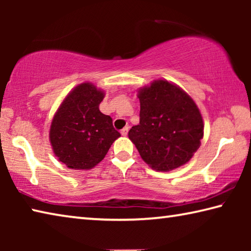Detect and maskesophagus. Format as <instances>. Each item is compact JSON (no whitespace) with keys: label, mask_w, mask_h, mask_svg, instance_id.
Masks as SVG:
<instances>
[{"label":"esophagus","mask_w":251,"mask_h":251,"mask_svg":"<svg viewBox=\"0 0 251 251\" xmlns=\"http://www.w3.org/2000/svg\"><path fill=\"white\" fill-rule=\"evenodd\" d=\"M121 134L123 135V136H126L127 134H128V127H124V128H123L122 130H121Z\"/></svg>","instance_id":"obj_1"}]
</instances>
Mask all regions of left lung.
I'll return each mask as SVG.
<instances>
[{
  "instance_id": "left-lung-1",
  "label": "left lung",
  "mask_w": 251,
  "mask_h": 251,
  "mask_svg": "<svg viewBox=\"0 0 251 251\" xmlns=\"http://www.w3.org/2000/svg\"><path fill=\"white\" fill-rule=\"evenodd\" d=\"M139 124L128 131L139 155L159 172L188 163L201 146L203 122L192 97L166 79L139 88Z\"/></svg>"
}]
</instances>
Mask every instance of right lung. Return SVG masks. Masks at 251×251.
I'll use <instances>...</instances> for the list:
<instances>
[{"label": "right lung", "mask_w": 251, "mask_h": 251, "mask_svg": "<svg viewBox=\"0 0 251 251\" xmlns=\"http://www.w3.org/2000/svg\"><path fill=\"white\" fill-rule=\"evenodd\" d=\"M104 92L82 83L69 93L53 117L50 142L55 156L71 169H92L121 134L100 110Z\"/></svg>", "instance_id": "1"}]
</instances>
